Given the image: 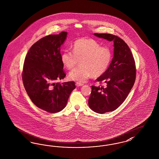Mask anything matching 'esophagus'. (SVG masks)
<instances>
[{
	"label": "esophagus",
	"instance_id": "1",
	"mask_svg": "<svg viewBox=\"0 0 159 159\" xmlns=\"http://www.w3.org/2000/svg\"><path fill=\"white\" fill-rule=\"evenodd\" d=\"M75 85H76V86L79 87V86H83L84 84H81V83H78V82H77V83L75 84Z\"/></svg>",
	"mask_w": 159,
	"mask_h": 159
}]
</instances>
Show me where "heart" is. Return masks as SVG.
Masks as SVG:
<instances>
[{
  "mask_svg": "<svg viewBox=\"0 0 159 159\" xmlns=\"http://www.w3.org/2000/svg\"><path fill=\"white\" fill-rule=\"evenodd\" d=\"M113 57L111 49L102 46L93 38H80L73 44V52L65 50L61 53L62 65L68 70L74 68L79 60L80 66L70 72L68 78L84 83L91 75L99 77L107 70Z\"/></svg>",
  "mask_w": 159,
  "mask_h": 159,
  "instance_id": "b5f03b06",
  "label": "heart"
}]
</instances>
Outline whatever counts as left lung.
Masks as SVG:
<instances>
[{"label": "left lung", "mask_w": 159, "mask_h": 159, "mask_svg": "<svg viewBox=\"0 0 159 159\" xmlns=\"http://www.w3.org/2000/svg\"><path fill=\"white\" fill-rule=\"evenodd\" d=\"M94 35L113 41L114 46L110 66L105 73L97 79L106 86H92L88 100L89 107L102 114L116 110L124 102L134 84L136 70L130 49L121 38L109 34Z\"/></svg>", "instance_id": "1"}]
</instances>
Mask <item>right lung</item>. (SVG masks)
I'll return each mask as SVG.
<instances>
[{
  "instance_id": "1",
  "label": "right lung",
  "mask_w": 159,
  "mask_h": 159,
  "mask_svg": "<svg viewBox=\"0 0 159 159\" xmlns=\"http://www.w3.org/2000/svg\"><path fill=\"white\" fill-rule=\"evenodd\" d=\"M66 35L62 32L40 39L30 48L24 62L22 80L26 93L36 106L50 113L62 111L75 88L74 82H56L66 75L60 47Z\"/></svg>"
}]
</instances>
